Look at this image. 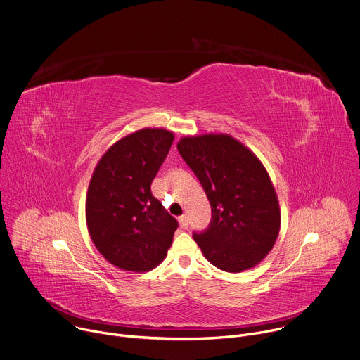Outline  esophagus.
Listing matches in <instances>:
<instances>
[{
  "instance_id": "34e87169",
  "label": "esophagus",
  "mask_w": 360,
  "mask_h": 360,
  "mask_svg": "<svg viewBox=\"0 0 360 360\" xmlns=\"http://www.w3.org/2000/svg\"><path fill=\"white\" fill-rule=\"evenodd\" d=\"M178 220H179V224H181L182 229H186V227H188V216H186V214H182Z\"/></svg>"
}]
</instances>
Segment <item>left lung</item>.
<instances>
[{"label":"left lung","instance_id":"left-lung-1","mask_svg":"<svg viewBox=\"0 0 360 360\" xmlns=\"http://www.w3.org/2000/svg\"><path fill=\"white\" fill-rule=\"evenodd\" d=\"M176 147L212 209L207 229L193 233L203 256L227 273L256 267L273 249L281 223L277 193L264 165L227 134L184 137Z\"/></svg>","mask_w":360,"mask_h":360}]
</instances>
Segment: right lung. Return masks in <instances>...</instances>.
<instances>
[{
	"instance_id": "obj_1",
	"label": "right lung",
	"mask_w": 360,
	"mask_h": 360,
	"mask_svg": "<svg viewBox=\"0 0 360 360\" xmlns=\"http://www.w3.org/2000/svg\"><path fill=\"white\" fill-rule=\"evenodd\" d=\"M172 141L168 130H139L112 144L94 168L86 198L87 229L100 255L118 269L150 271L172 245L178 221L151 193Z\"/></svg>"
}]
</instances>
